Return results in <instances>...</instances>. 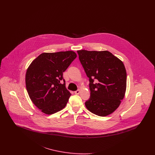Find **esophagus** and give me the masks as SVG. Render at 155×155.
Instances as JSON below:
<instances>
[{"mask_svg":"<svg viewBox=\"0 0 155 155\" xmlns=\"http://www.w3.org/2000/svg\"><path fill=\"white\" fill-rule=\"evenodd\" d=\"M80 89H78L77 91L74 92V94H76V95H78V94H80Z\"/></svg>","mask_w":155,"mask_h":155,"instance_id":"esophagus-1","label":"esophagus"}]
</instances>
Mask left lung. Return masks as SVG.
<instances>
[{
  "instance_id": "obj_1",
  "label": "left lung",
  "mask_w": 155,
  "mask_h": 155,
  "mask_svg": "<svg viewBox=\"0 0 155 155\" xmlns=\"http://www.w3.org/2000/svg\"><path fill=\"white\" fill-rule=\"evenodd\" d=\"M77 53L89 78L91 95L85 103L86 107L99 116L110 114L125 95L127 73L123 61L107 51L81 50Z\"/></svg>"
}]
</instances>
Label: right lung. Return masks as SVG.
Here are the masks:
<instances>
[{
    "mask_svg": "<svg viewBox=\"0 0 155 155\" xmlns=\"http://www.w3.org/2000/svg\"><path fill=\"white\" fill-rule=\"evenodd\" d=\"M77 58L73 51L42 53L27 70L25 85L33 103L46 114L64 109L70 92L67 89L63 73ZM63 80L62 84L60 81Z\"/></svg>",
    "mask_w": 155,
    "mask_h": 155,
    "instance_id": "right-lung-1",
    "label": "right lung"
}]
</instances>
